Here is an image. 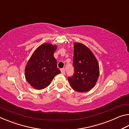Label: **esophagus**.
<instances>
[{
	"label": "esophagus",
	"mask_w": 129,
	"mask_h": 129,
	"mask_svg": "<svg viewBox=\"0 0 129 129\" xmlns=\"http://www.w3.org/2000/svg\"><path fill=\"white\" fill-rule=\"evenodd\" d=\"M65 68H62L61 69V72L62 74H63V75H65Z\"/></svg>",
	"instance_id": "esophagus-1"
}]
</instances>
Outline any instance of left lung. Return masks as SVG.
<instances>
[{
	"instance_id": "obj_1",
	"label": "left lung",
	"mask_w": 129,
	"mask_h": 129,
	"mask_svg": "<svg viewBox=\"0 0 129 129\" xmlns=\"http://www.w3.org/2000/svg\"><path fill=\"white\" fill-rule=\"evenodd\" d=\"M75 74L68 77L72 88L78 92H87L95 86L100 75L99 64L95 56L86 45L74 43Z\"/></svg>"
}]
</instances>
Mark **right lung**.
<instances>
[{
  "label": "right lung",
  "instance_id": "1",
  "mask_svg": "<svg viewBox=\"0 0 129 129\" xmlns=\"http://www.w3.org/2000/svg\"><path fill=\"white\" fill-rule=\"evenodd\" d=\"M57 48L56 45L44 43L37 48L28 61L25 68V79L37 90L47 88L54 76L61 73L53 56Z\"/></svg>",
  "mask_w": 129,
  "mask_h": 129
}]
</instances>
